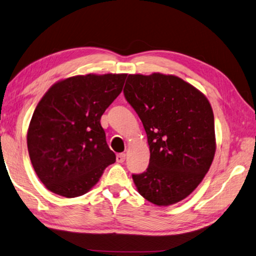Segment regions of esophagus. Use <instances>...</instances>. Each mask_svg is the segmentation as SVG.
<instances>
[{"label":"esophagus","instance_id":"esophagus-1","mask_svg":"<svg viewBox=\"0 0 256 256\" xmlns=\"http://www.w3.org/2000/svg\"><path fill=\"white\" fill-rule=\"evenodd\" d=\"M126 160V154L124 153H120L116 155V162L118 163H124Z\"/></svg>","mask_w":256,"mask_h":256}]
</instances>
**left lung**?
Returning a JSON list of instances; mask_svg holds the SVG:
<instances>
[{
  "label": "left lung",
  "mask_w": 256,
  "mask_h": 256,
  "mask_svg": "<svg viewBox=\"0 0 256 256\" xmlns=\"http://www.w3.org/2000/svg\"><path fill=\"white\" fill-rule=\"evenodd\" d=\"M124 94L137 112L150 145V165L132 174L138 192L158 206L194 191L216 152L212 106L199 90L174 75H128Z\"/></svg>",
  "instance_id": "1"
}]
</instances>
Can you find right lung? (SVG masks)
Segmentation results:
<instances>
[{"mask_svg": "<svg viewBox=\"0 0 256 256\" xmlns=\"http://www.w3.org/2000/svg\"><path fill=\"white\" fill-rule=\"evenodd\" d=\"M127 74H88L60 80L44 93L31 118L26 144L40 181L66 198L88 192L116 155L101 116L122 91Z\"/></svg>", "mask_w": 256, "mask_h": 256, "instance_id": "obj_1", "label": "right lung"}]
</instances>
